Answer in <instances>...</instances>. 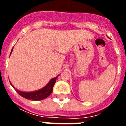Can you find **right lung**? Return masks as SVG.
<instances>
[{"label":"right lung","instance_id":"add662e5","mask_svg":"<svg viewBox=\"0 0 126 126\" xmlns=\"http://www.w3.org/2000/svg\"><path fill=\"white\" fill-rule=\"evenodd\" d=\"M12 50L13 48L12 49L10 54L12 52ZM59 75H57L56 77L51 79L49 81V82L47 83L44 87H43V88L40 89V90L33 91V92H22V91H20V90L16 89V88L13 86L11 82L10 84L12 85L13 88L16 90V91L17 92V94H19L23 97L27 99L31 100V101H40V100L44 99L46 97H47L51 94V92L53 91V87Z\"/></svg>","mask_w":126,"mask_h":126}]
</instances>
